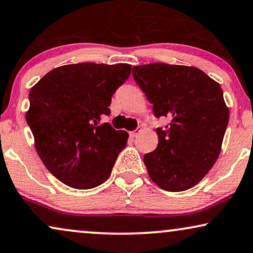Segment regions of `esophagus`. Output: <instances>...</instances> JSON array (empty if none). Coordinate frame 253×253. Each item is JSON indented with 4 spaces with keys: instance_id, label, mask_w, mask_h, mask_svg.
Returning a JSON list of instances; mask_svg holds the SVG:
<instances>
[{
    "instance_id": "esophagus-1",
    "label": "esophagus",
    "mask_w": 253,
    "mask_h": 253,
    "mask_svg": "<svg viewBox=\"0 0 253 253\" xmlns=\"http://www.w3.org/2000/svg\"><path fill=\"white\" fill-rule=\"evenodd\" d=\"M141 132H142V128H141V127H140V128H139V127H137L135 130H133V132L129 133V136L130 137H136Z\"/></svg>"
}]
</instances>
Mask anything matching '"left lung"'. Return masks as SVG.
Masks as SVG:
<instances>
[{
  "instance_id": "1",
  "label": "left lung",
  "mask_w": 253,
  "mask_h": 253,
  "mask_svg": "<svg viewBox=\"0 0 253 253\" xmlns=\"http://www.w3.org/2000/svg\"><path fill=\"white\" fill-rule=\"evenodd\" d=\"M132 75L155 117L170 120L143 157L150 179L169 192L193 187L216 162L228 126L220 84L195 67L163 62L133 67Z\"/></svg>"
}]
</instances>
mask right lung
I'll return each instance as SVG.
<instances>
[{
	"mask_svg": "<svg viewBox=\"0 0 253 253\" xmlns=\"http://www.w3.org/2000/svg\"><path fill=\"white\" fill-rule=\"evenodd\" d=\"M132 66L93 62L58 67L29 93L26 123L36 150L50 173L63 184L87 190L103 184L128 133L102 124L113 93L129 77Z\"/></svg>",
	"mask_w": 253,
	"mask_h": 253,
	"instance_id": "obj_1",
	"label": "right lung"
}]
</instances>
